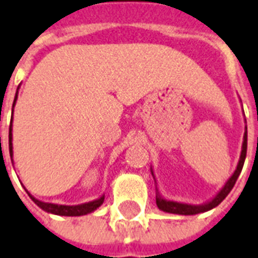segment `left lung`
Instances as JSON below:
<instances>
[{
    "label": "left lung",
    "mask_w": 258,
    "mask_h": 258,
    "mask_svg": "<svg viewBox=\"0 0 258 258\" xmlns=\"http://www.w3.org/2000/svg\"><path fill=\"white\" fill-rule=\"evenodd\" d=\"M246 149H247V131H245V135H243V143H242V151H241V157H239L238 166L235 169L234 174L229 178V181L226 182V185L221 189V192L216 195L215 198L207 204H202V206H192V204H184V203H177V202H170V200L162 199L161 196H157V206L160 210L165 212H170V214H178V215H195V214H200V212H206L208 210H212L216 206L225 200V198L230 194V190L233 189L234 184L238 178L239 173L242 170L243 162H245V158H246Z\"/></svg>",
    "instance_id": "1"
}]
</instances>
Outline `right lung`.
<instances>
[{
    "label": "right lung",
    "instance_id": "add662e5",
    "mask_svg": "<svg viewBox=\"0 0 258 258\" xmlns=\"http://www.w3.org/2000/svg\"><path fill=\"white\" fill-rule=\"evenodd\" d=\"M16 98H17V93H16L15 101H13V107H15ZM12 123L11 128H9V153H11V157L13 155V150H12ZM29 198L35 202V203L39 206V207L44 210L47 212H51V214H55V215H63V216H80V215H86L89 212L94 211L96 208H98L104 202V196L100 198V199L94 200V202H90V203L80 204V206H59V204H51V203H44V202H40V200L35 199L33 196L29 195Z\"/></svg>",
    "mask_w": 258,
    "mask_h": 258
}]
</instances>
